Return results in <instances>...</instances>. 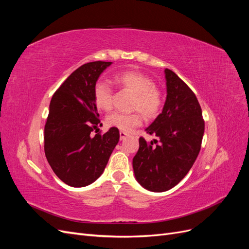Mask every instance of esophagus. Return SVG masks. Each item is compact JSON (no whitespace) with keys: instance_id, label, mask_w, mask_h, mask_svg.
Here are the masks:
<instances>
[{"instance_id":"34e87169","label":"esophagus","mask_w":249,"mask_h":249,"mask_svg":"<svg viewBox=\"0 0 249 249\" xmlns=\"http://www.w3.org/2000/svg\"><path fill=\"white\" fill-rule=\"evenodd\" d=\"M119 136H120V140H124L126 138V136H127V134L125 132L120 131L119 132Z\"/></svg>"}]
</instances>
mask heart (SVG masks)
I'll return each instance as SVG.
<instances>
[{
	"label": "heart",
	"mask_w": 249,
	"mask_h": 249,
	"mask_svg": "<svg viewBox=\"0 0 249 249\" xmlns=\"http://www.w3.org/2000/svg\"><path fill=\"white\" fill-rule=\"evenodd\" d=\"M118 86L124 88L135 94L132 103V109L140 111L147 118L155 117L162 106V96L157 89L152 78L137 71H124L118 72L114 77ZM93 100L95 106L103 111H110L113 107L112 88L104 81L96 82L93 88ZM109 126L115 127L123 132H131L134 127L142 124V117L139 113L124 114L113 112L106 118Z\"/></svg>",
	"instance_id": "1"
}]
</instances>
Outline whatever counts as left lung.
Masks as SVG:
<instances>
[{
	"instance_id": "1",
	"label": "left lung",
	"mask_w": 249,
	"mask_h": 249,
	"mask_svg": "<svg viewBox=\"0 0 249 249\" xmlns=\"http://www.w3.org/2000/svg\"><path fill=\"white\" fill-rule=\"evenodd\" d=\"M166 101L162 113L147 126V134L157 139L139 138V149L133 159L137 182L148 191L164 192L178 185L199 154L205 122L196 96L166 69ZM160 142L159 145L153 143Z\"/></svg>"
}]
</instances>
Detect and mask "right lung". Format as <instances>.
Wrapping results in <instances>:
<instances>
[{
    "mask_svg": "<svg viewBox=\"0 0 249 249\" xmlns=\"http://www.w3.org/2000/svg\"><path fill=\"white\" fill-rule=\"evenodd\" d=\"M112 62L80 66L53 95L44 126V153L55 175L71 187H85L99 178L119 140L110 127L104 135L91 132L101 125L93 88Z\"/></svg>",
    "mask_w": 249,
    "mask_h": 249,
    "instance_id": "obj_1",
    "label": "right lung"
}]
</instances>
